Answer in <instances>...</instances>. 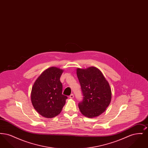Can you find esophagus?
<instances>
[{
  "label": "esophagus",
  "instance_id": "obj_1",
  "mask_svg": "<svg viewBox=\"0 0 148 148\" xmlns=\"http://www.w3.org/2000/svg\"><path fill=\"white\" fill-rule=\"evenodd\" d=\"M74 94H71V95L69 96V98L71 99H73L74 98Z\"/></svg>",
  "mask_w": 148,
  "mask_h": 148
}]
</instances>
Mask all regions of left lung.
I'll return each mask as SVG.
<instances>
[{
  "label": "left lung",
  "instance_id": "1",
  "mask_svg": "<svg viewBox=\"0 0 148 148\" xmlns=\"http://www.w3.org/2000/svg\"><path fill=\"white\" fill-rule=\"evenodd\" d=\"M77 74L83 94L78 104L85 116L92 118L106 111L112 99V90L101 71L94 66L77 69Z\"/></svg>",
  "mask_w": 148,
  "mask_h": 148
}]
</instances>
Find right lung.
Instances as JSON below:
<instances>
[{
    "label": "right lung",
    "instance_id": "right-lung-1",
    "mask_svg": "<svg viewBox=\"0 0 148 148\" xmlns=\"http://www.w3.org/2000/svg\"><path fill=\"white\" fill-rule=\"evenodd\" d=\"M64 70L52 66L44 71L32 86L31 101L36 111L43 117L52 118L62 112L66 96L62 94L60 80Z\"/></svg>",
    "mask_w": 148,
    "mask_h": 148
}]
</instances>
